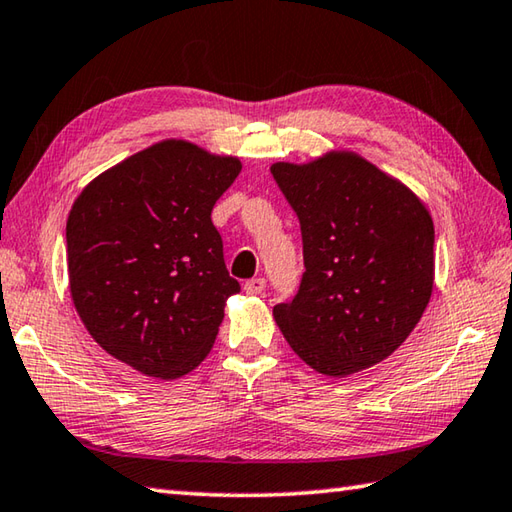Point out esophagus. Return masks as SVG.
<instances>
[{
    "instance_id": "esophagus-1",
    "label": "esophagus",
    "mask_w": 512,
    "mask_h": 512,
    "mask_svg": "<svg viewBox=\"0 0 512 512\" xmlns=\"http://www.w3.org/2000/svg\"><path fill=\"white\" fill-rule=\"evenodd\" d=\"M264 288H266V280H264V277H253V280H248V282L244 284V291H246L248 295H262Z\"/></svg>"
}]
</instances>
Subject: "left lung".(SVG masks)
Instances as JSON below:
<instances>
[{
	"label": "left lung",
	"instance_id": "obj_1",
	"mask_svg": "<svg viewBox=\"0 0 512 512\" xmlns=\"http://www.w3.org/2000/svg\"><path fill=\"white\" fill-rule=\"evenodd\" d=\"M302 230L304 275L277 327L306 365L345 378L378 365L421 320L434 286L425 203L356 152L273 163Z\"/></svg>",
	"mask_w": 512,
	"mask_h": 512
}]
</instances>
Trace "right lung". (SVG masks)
<instances>
[{"instance_id":"add662e5","label":"right lung","mask_w":512,"mask_h":512,"mask_svg":"<svg viewBox=\"0 0 512 512\" xmlns=\"http://www.w3.org/2000/svg\"><path fill=\"white\" fill-rule=\"evenodd\" d=\"M239 172L235 156L170 138L109 167L73 201V306L116 360L172 380L210 353L239 293L210 215Z\"/></svg>"}]
</instances>
